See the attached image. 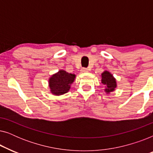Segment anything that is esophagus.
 I'll use <instances>...</instances> for the list:
<instances>
[{"label":"esophagus","instance_id":"1","mask_svg":"<svg viewBox=\"0 0 153 153\" xmlns=\"http://www.w3.org/2000/svg\"><path fill=\"white\" fill-rule=\"evenodd\" d=\"M88 72V69H87V68H82L81 70V73H84V72Z\"/></svg>","mask_w":153,"mask_h":153}]
</instances>
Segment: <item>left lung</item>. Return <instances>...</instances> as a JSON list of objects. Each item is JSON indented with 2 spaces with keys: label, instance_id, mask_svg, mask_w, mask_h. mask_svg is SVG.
<instances>
[{
  "label": "left lung",
  "instance_id": "8db88e82",
  "mask_svg": "<svg viewBox=\"0 0 153 153\" xmlns=\"http://www.w3.org/2000/svg\"><path fill=\"white\" fill-rule=\"evenodd\" d=\"M102 84L105 85V89L104 91L106 93H110L111 92L114 91L116 88L117 87L116 79L114 78L111 73H110L108 71H104V72L102 73Z\"/></svg>",
  "mask_w": 153,
  "mask_h": 153
}]
</instances>
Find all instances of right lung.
<instances>
[{
    "label": "right lung",
    "mask_w": 153,
    "mask_h": 153,
    "mask_svg": "<svg viewBox=\"0 0 153 153\" xmlns=\"http://www.w3.org/2000/svg\"><path fill=\"white\" fill-rule=\"evenodd\" d=\"M76 75L60 70L53 74L49 79L51 93L54 95H61L70 91L71 84L74 82Z\"/></svg>",
    "instance_id": "1"
}]
</instances>
